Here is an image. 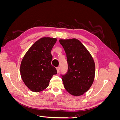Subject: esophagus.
I'll list each match as a JSON object with an SVG mask.
<instances>
[{
  "mask_svg": "<svg viewBox=\"0 0 120 120\" xmlns=\"http://www.w3.org/2000/svg\"><path fill=\"white\" fill-rule=\"evenodd\" d=\"M56 70H57V72H59V71H60V67H56Z\"/></svg>",
  "mask_w": 120,
  "mask_h": 120,
  "instance_id": "1",
  "label": "esophagus"
}]
</instances>
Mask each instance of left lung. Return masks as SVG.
Here are the masks:
<instances>
[{
  "label": "left lung",
  "mask_w": 120,
  "mask_h": 120,
  "mask_svg": "<svg viewBox=\"0 0 120 120\" xmlns=\"http://www.w3.org/2000/svg\"><path fill=\"white\" fill-rule=\"evenodd\" d=\"M66 52L68 70L60 75L64 88L71 95L79 96L88 91L95 75V64L92 56L79 40L60 39Z\"/></svg>",
  "instance_id": "8db88e82"
}]
</instances>
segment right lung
Wrapping results in <instances>:
<instances>
[{"label":"right lung","mask_w":120,"mask_h":120,"mask_svg":"<svg viewBox=\"0 0 120 120\" xmlns=\"http://www.w3.org/2000/svg\"><path fill=\"white\" fill-rule=\"evenodd\" d=\"M56 38H42L28 50L21 61L20 75L25 85L31 91L39 92L49 85L53 75L57 74L52 64V48Z\"/></svg>","instance_id":"add662e5"}]
</instances>
